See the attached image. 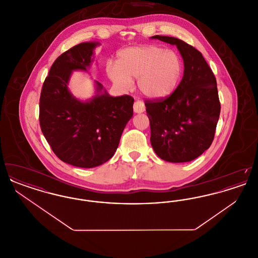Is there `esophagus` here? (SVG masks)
I'll return each instance as SVG.
<instances>
[{
	"mask_svg": "<svg viewBox=\"0 0 258 258\" xmlns=\"http://www.w3.org/2000/svg\"><path fill=\"white\" fill-rule=\"evenodd\" d=\"M134 111L135 113H142L145 111V105L142 101L136 100L134 104Z\"/></svg>",
	"mask_w": 258,
	"mask_h": 258,
	"instance_id": "34e87169",
	"label": "esophagus"
}]
</instances>
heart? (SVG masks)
I'll use <instances>...</instances> for the list:
<instances>
[{
  "label": "heart",
  "mask_w": 258,
  "mask_h": 258,
  "mask_svg": "<svg viewBox=\"0 0 258 258\" xmlns=\"http://www.w3.org/2000/svg\"><path fill=\"white\" fill-rule=\"evenodd\" d=\"M106 74L111 81L123 89L133 86L137 78L141 94L153 99L170 96L178 85L183 63L177 53L158 45L135 46L120 50L116 63L107 62Z\"/></svg>",
  "instance_id": "obj_1"
}]
</instances>
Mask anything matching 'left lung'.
Instances as JSON below:
<instances>
[{
    "label": "left lung",
    "mask_w": 258,
    "mask_h": 258,
    "mask_svg": "<svg viewBox=\"0 0 258 258\" xmlns=\"http://www.w3.org/2000/svg\"><path fill=\"white\" fill-rule=\"evenodd\" d=\"M151 38L176 45L184 60V75L165 99L145 102L151 144L161 160L191 161L211 146L221 113L216 77L194 46L176 37Z\"/></svg>",
    "instance_id": "obj_1"
}]
</instances>
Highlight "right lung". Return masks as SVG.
I'll use <instances>...</instances> for the list:
<instances>
[{
  "label": "right lung",
  "instance_id": "add662e5",
  "mask_svg": "<svg viewBox=\"0 0 258 258\" xmlns=\"http://www.w3.org/2000/svg\"><path fill=\"white\" fill-rule=\"evenodd\" d=\"M98 45V41L82 42L59 56L44 80L39 99L40 128L52 151L61 161L81 168L110 160L134 115V98L111 97L97 80L93 98L81 100L71 93L73 72H88Z\"/></svg>",
  "mask_w": 258,
  "mask_h": 258
}]
</instances>
